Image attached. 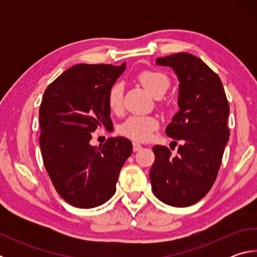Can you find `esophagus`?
<instances>
[{"label":"esophagus","mask_w":257,"mask_h":257,"mask_svg":"<svg viewBox=\"0 0 257 257\" xmlns=\"http://www.w3.org/2000/svg\"><path fill=\"white\" fill-rule=\"evenodd\" d=\"M133 150H134V152L141 151L142 150V145L138 144V143H136V142H134L133 143Z\"/></svg>","instance_id":"34e87169"}]
</instances>
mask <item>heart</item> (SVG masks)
<instances>
[{
  "label": "heart",
  "instance_id": "obj_1",
  "mask_svg": "<svg viewBox=\"0 0 257 257\" xmlns=\"http://www.w3.org/2000/svg\"><path fill=\"white\" fill-rule=\"evenodd\" d=\"M138 80L155 97H161L170 87V78L164 72L154 69H146L138 73ZM107 106L112 112L119 113L123 107V87L114 84L107 93ZM159 127V121L151 115H133L120 125L121 135L134 141L144 142Z\"/></svg>",
  "mask_w": 257,
  "mask_h": 257
}]
</instances>
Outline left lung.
Returning a JSON list of instances; mask_svg holds the SVG:
<instances>
[{"instance_id":"left-lung-1","label":"left lung","mask_w":257,"mask_h":257,"mask_svg":"<svg viewBox=\"0 0 257 257\" xmlns=\"http://www.w3.org/2000/svg\"><path fill=\"white\" fill-rule=\"evenodd\" d=\"M179 78L180 110L165 133L179 139L176 156L167 146L153 147L155 161L150 170L152 190L168 205L186 207L205 196L219 172L229 139V102L220 77L189 53L156 59Z\"/></svg>"}]
</instances>
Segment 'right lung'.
Segmentation results:
<instances>
[{
  "label": "right lung",
  "instance_id": "add662e5",
  "mask_svg": "<svg viewBox=\"0 0 257 257\" xmlns=\"http://www.w3.org/2000/svg\"><path fill=\"white\" fill-rule=\"evenodd\" d=\"M124 63L76 64L49 85L40 107V145L55 190L70 205L92 208L115 193L121 168L133 152L124 137L92 146V133L112 127L107 93Z\"/></svg>",
  "mask_w": 257,
  "mask_h": 257
}]
</instances>
